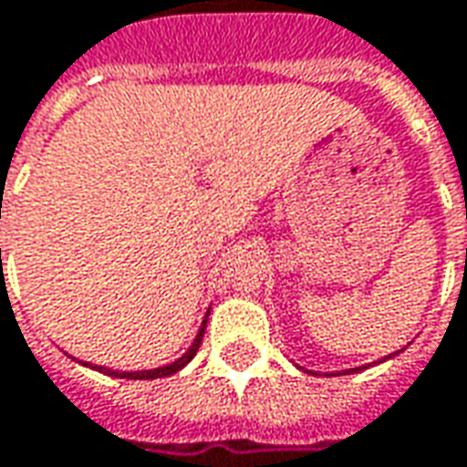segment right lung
I'll use <instances>...</instances> for the list:
<instances>
[{"mask_svg":"<svg viewBox=\"0 0 467 467\" xmlns=\"http://www.w3.org/2000/svg\"><path fill=\"white\" fill-rule=\"evenodd\" d=\"M205 324H208V321H202V327H200V331H197V339L192 342V347L187 349V355H182L177 362H171V365H167V368H156V370H143V372H115V370H105V372H108V375H115V378H130V380H153V378H167V375H171V372L182 370L184 365L195 358L197 349H200V344H202ZM99 370H102V368H99Z\"/></svg>","mask_w":467,"mask_h":467,"instance_id":"right-lung-1","label":"right lung"}]
</instances>
